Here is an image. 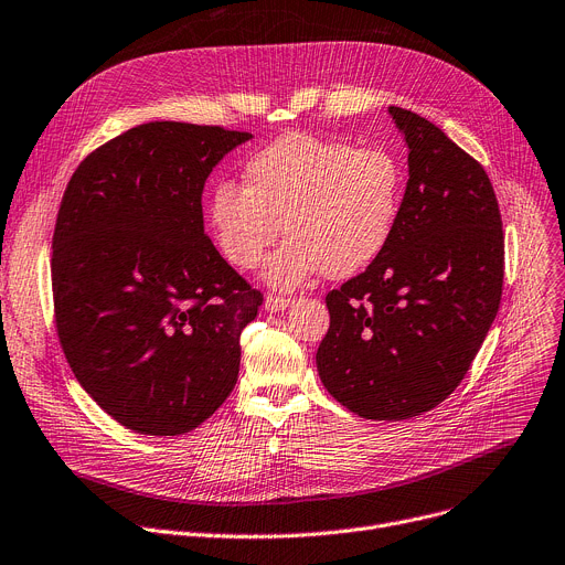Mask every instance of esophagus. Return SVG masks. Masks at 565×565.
<instances>
[{
    "instance_id": "obj_1",
    "label": "esophagus",
    "mask_w": 565,
    "mask_h": 565,
    "mask_svg": "<svg viewBox=\"0 0 565 565\" xmlns=\"http://www.w3.org/2000/svg\"><path fill=\"white\" fill-rule=\"evenodd\" d=\"M266 311H270V313H279V311H286L288 307H292V299L290 297H266Z\"/></svg>"
}]
</instances>
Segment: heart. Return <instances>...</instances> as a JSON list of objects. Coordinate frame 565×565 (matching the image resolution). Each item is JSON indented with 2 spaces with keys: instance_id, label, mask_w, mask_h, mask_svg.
Masks as SVG:
<instances>
[{
  "instance_id": "heart-1",
  "label": "heart",
  "mask_w": 565,
  "mask_h": 565,
  "mask_svg": "<svg viewBox=\"0 0 565 565\" xmlns=\"http://www.w3.org/2000/svg\"><path fill=\"white\" fill-rule=\"evenodd\" d=\"M404 177L382 149L311 134H286L245 166V185L220 181L211 222L222 254L254 270L279 241H290L263 270L273 288L292 290L322 273L348 279L388 247Z\"/></svg>"
}]
</instances>
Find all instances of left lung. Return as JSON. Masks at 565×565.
Returning a JSON list of instances; mask_svg holds the SVG:
<instances>
[{
  "mask_svg": "<svg viewBox=\"0 0 565 565\" xmlns=\"http://www.w3.org/2000/svg\"><path fill=\"white\" fill-rule=\"evenodd\" d=\"M408 147L395 234L327 295L316 354L333 399L365 420H408L452 393L502 297L504 234L486 170L418 113L388 106Z\"/></svg>",
  "mask_w": 565,
  "mask_h": 565,
  "instance_id": "obj_1",
  "label": "left lung"
}]
</instances>
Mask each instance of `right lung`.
Segmentation results:
<instances>
[{
  "instance_id": "add662e5",
  "label": "right lung",
  "mask_w": 565,
  "mask_h": 565,
  "mask_svg": "<svg viewBox=\"0 0 565 565\" xmlns=\"http://www.w3.org/2000/svg\"><path fill=\"white\" fill-rule=\"evenodd\" d=\"M247 131L157 120L74 170L52 241L58 341L122 427L179 436L236 386L241 331L263 297L204 234L202 193Z\"/></svg>"
}]
</instances>
